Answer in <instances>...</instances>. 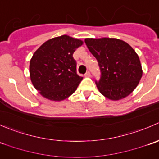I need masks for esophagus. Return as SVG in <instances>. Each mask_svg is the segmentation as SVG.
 Listing matches in <instances>:
<instances>
[{
  "label": "esophagus",
  "mask_w": 159,
  "mask_h": 159,
  "mask_svg": "<svg viewBox=\"0 0 159 159\" xmlns=\"http://www.w3.org/2000/svg\"><path fill=\"white\" fill-rule=\"evenodd\" d=\"M84 77H86V78H89V77H91V73H90L89 71L86 72L85 75H84Z\"/></svg>",
  "instance_id": "34e87169"
}]
</instances>
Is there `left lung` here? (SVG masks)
<instances>
[{
  "mask_svg": "<svg viewBox=\"0 0 159 159\" xmlns=\"http://www.w3.org/2000/svg\"><path fill=\"white\" fill-rule=\"evenodd\" d=\"M84 42L100 67L102 76L95 84L101 94L111 101L129 96L143 73L134 50L117 38H85Z\"/></svg>",
  "mask_w": 159,
  "mask_h": 159,
  "instance_id": "1",
  "label": "left lung"
}]
</instances>
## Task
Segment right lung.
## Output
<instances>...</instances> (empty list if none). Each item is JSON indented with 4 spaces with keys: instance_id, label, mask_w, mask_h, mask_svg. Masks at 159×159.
Wrapping results in <instances>:
<instances>
[{
    "instance_id": "add662e5",
    "label": "right lung",
    "mask_w": 159,
    "mask_h": 159,
    "mask_svg": "<svg viewBox=\"0 0 159 159\" xmlns=\"http://www.w3.org/2000/svg\"><path fill=\"white\" fill-rule=\"evenodd\" d=\"M83 41L68 35L53 38L41 44L30 61V78L45 98L61 102L71 95L82 77L77 74L73 54Z\"/></svg>"
}]
</instances>
